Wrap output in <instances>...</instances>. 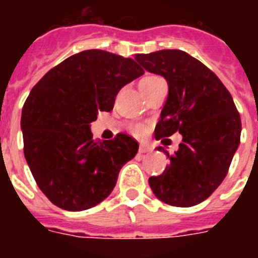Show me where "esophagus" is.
Instances as JSON below:
<instances>
[{
  "instance_id": "esophagus-1",
  "label": "esophagus",
  "mask_w": 258,
  "mask_h": 258,
  "mask_svg": "<svg viewBox=\"0 0 258 258\" xmlns=\"http://www.w3.org/2000/svg\"><path fill=\"white\" fill-rule=\"evenodd\" d=\"M151 146H149V145H145V143H142L141 146H139V153H142V154H146V153H150V151H151Z\"/></svg>"
}]
</instances>
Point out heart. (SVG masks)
Returning <instances> with one entry per match:
<instances>
[{"mask_svg":"<svg viewBox=\"0 0 258 258\" xmlns=\"http://www.w3.org/2000/svg\"><path fill=\"white\" fill-rule=\"evenodd\" d=\"M153 79H157V78H154V76H146V78H143L141 82H139V84H142V83L150 82V80H153ZM133 133L135 134V135H142V134L145 133V127H143V125H141V124L134 125Z\"/></svg>","mask_w":258,"mask_h":258,"instance_id":"heart-1","label":"heart"}]
</instances>
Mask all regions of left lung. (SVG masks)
<instances>
[{
    "instance_id": "8db88e82",
    "label": "left lung",
    "mask_w": 258,
    "mask_h": 258,
    "mask_svg": "<svg viewBox=\"0 0 258 258\" xmlns=\"http://www.w3.org/2000/svg\"><path fill=\"white\" fill-rule=\"evenodd\" d=\"M138 64L161 75L169 95L155 127V138L182 135L178 151L163 174L151 176L158 200L190 208L212 196L228 174L241 137V119L232 95L220 79L188 53L165 49L137 54ZM162 151V147H158Z\"/></svg>"
}]
</instances>
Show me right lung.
I'll return each mask as SVG.
<instances>
[{
  "instance_id": "add662e5",
  "label": "right lung",
  "mask_w": 258,
  "mask_h": 258,
  "mask_svg": "<svg viewBox=\"0 0 258 258\" xmlns=\"http://www.w3.org/2000/svg\"><path fill=\"white\" fill-rule=\"evenodd\" d=\"M143 74L133 58L89 49L66 58L32 88L21 115L24 154L52 204L82 212L111 194L139 145L125 134L95 141L91 123L99 111H111L117 92Z\"/></svg>"
}]
</instances>
